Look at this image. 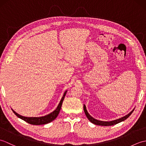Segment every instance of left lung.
Masks as SVG:
<instances>
[{"mask_svg":"<svg viewBox=\"0 0 146 146\" xmlns=\"http://www.w3.org/2000/svg\"><path fill=\"white\" fill-rule=\"evenodd\" d=\"M83 109H84V111L85 113V115L86 117L88 118V119L90 121V122L93 123H94L95 125H102V126H110V125H115L118 123H120L121 122H122V121L126 120L127 118L131 115L132 114V113L133 112V111L134 110V109H133L131 112L129 113H128L127 115H126L124 117H122L120 118V119H118L116 120H114L112 121H101V120H98L94 119V117H92L88 113V112L87 111V110H86V106L84 105V106H83Z\"/></svg>","mask_w":146,"mask_h":146,"instance_id":"obj_1","label":"left lung"}]
</instances>
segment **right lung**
Listing matches in <instances>:
<instances>
[{
	"label": "right lung",
	"mask_w": 146,
	"mask_h": 146,
	"mask_svg": "<svg viewBox=\"0 0 146 146\" xmlns=\"http://www.w3.org/2000/svg\"><path fill=\"white\" fill-rule=\"evenodd\" d=\"M66 92H67V90L64 92V94L63 95V97L61 98V100L60 102V104H58L57 108H56V110H54L53 111H52L51 113H49L48 115H45V116L39 117H24V116L21 115L15 112V111L13 109H12V110L14 113L15 115H16L17 117L20 118V119H21L22 120L26 121V122L30 123V124H32V125L46 124V123H48L49 122H52V120H54L58 115V114H59V113H60V111L61 110L62 103H63Z\"/></svg>",
	"instance_id": "1"
}]
</instances>
